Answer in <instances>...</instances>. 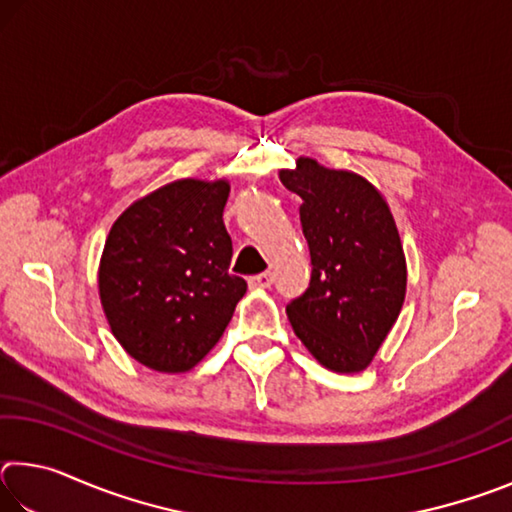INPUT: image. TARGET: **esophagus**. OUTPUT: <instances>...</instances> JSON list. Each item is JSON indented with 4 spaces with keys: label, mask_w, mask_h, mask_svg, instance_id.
Returning a JSON list of instances; mask_svg holds the SVG:
<instances>
[{
    "label": "esophagus",
    "mask_w": 512,
    "mask_h": 512,
    "mask_svg": "<svg viewBox=\"0 0 512 512\" xmlns=\"http://www.w3.org/2000/svg\"><path fill=\"white\" fill-rule=\"evenodd\" d=\"M248 284H250V287H255V289H266V287H271V284H273V275L268 271L257 273L253 277H248Z\"/></svg>",
    "instance_id": "1"
}]
</instances>
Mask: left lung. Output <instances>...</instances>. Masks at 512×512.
<instances>
[{"mask_svg":"<svg viewBox=\"0 0 512 512\" xmlns=\"http://www.w3.org/2000/svg\"><path fill=\"white\" fill-rule=\"evenodd\" d=\"M302 198L309 287L287 305L293 332L334 372H361L400 316L406 262L393 214L366 178L300 158L280 171Z\"/></svg>","mask_w":512,"mask_h":512,"instance_id":"1","label":"left lung"}]
</instances>
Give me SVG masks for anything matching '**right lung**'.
I'll return each mask as SVG.
<instances>
[{"instance_id": "right-lung-1", "label": "right lung", "mask_w": 512, "mask_h": 512, "mask_svg": "<svg viewBox=\"0 0 512 512\" xmlns=\"http://www.w3.org/2000/svg\"><path fill=\"white\" fill-rule=\"evenodd\" d=\"M225 180H176L140 198L112 225L99 266L103 311L128 354L185 372L228 327L246 280L230 275Z\"/></svg>"}]
</instances>
